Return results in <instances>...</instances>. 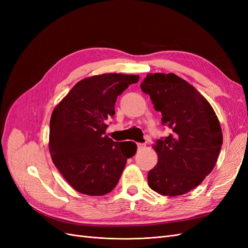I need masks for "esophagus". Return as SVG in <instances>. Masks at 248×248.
<instances>
[{
    "label": "esophagus",
    "mask_w": 248,
    "mask_h": 248,
    "mask_svg": "<svg viewBox=\"0 0 248 248\" xmlns=\"http://www.w3.org/2000/svg\"><path fill=\"white\" fill-rule=\"evenodd\" d=\"M146 147V144H142V142H139L138 144V150H142Z\"/></svg>",
    "instance_id": "1"
}]
</instances>
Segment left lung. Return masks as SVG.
Segmentation results:
<instances>
[{
	"label": "left lung",
	"mask_w": 248,
	"mask_h": 248,
	"mask_svg": "<svg viewBox=\"0 0 248 248\" xmlns=\"http://www.w3.org/2000/svg\"><path fill=\"white\" fill-rule=\"evenodd\" d=\"M140 89L172 131L156 140L158 162L148 172V184L163 196H181L214 169L222 145L219 121L205 97L174 73H150Z\"/></svg>",
	"instance_id": "8db88e82"
}]
</instances>
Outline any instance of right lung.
Instances as JSON below:
<instances>
[{
    "label": "right lung",
    "mask_w": 248,
    "mask_h": 248,
    "mask_svg": "<svg viewBox=\"0 0 248 248\" xmlns=\"http://www.w3.org/2000/svg\"><path fill=\"white\" fill-rule=\"evenodd\" d=\"M139 76L104 73L81 79L52 110L49 152L52 162L77 191L103 196L115 188L126 161L136 154L133 141L106 136L115 103Z\"/></svg>",
    "instance_id": "obj_1"
}]
</instances>
